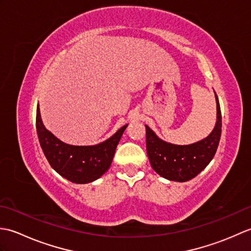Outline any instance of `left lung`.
Instances as JSON below:
<instances>
[{
	"label": "left lung",
	"instance_id": "1",
	"mask_svg": "<svg viewBox=\"0 0 251 251\" xmlns=\"http://www.w3.org/2000/svg\"><path fill=\"white\" fill-rule=\"evenodd\" d=\"M217 101V123L214 130L205 139L189 146H176L159 139L146 126L147 152L152 168L168 180L184 182L196 177L214 158L221 137V110Z\"/></svg>",
	"mask_w": 251,
	"mask_h": 251
}]
</instances>
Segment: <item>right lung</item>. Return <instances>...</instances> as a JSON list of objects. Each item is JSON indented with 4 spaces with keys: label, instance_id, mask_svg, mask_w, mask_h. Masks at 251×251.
<instances>
[{
    "label": "right lung",
    "instance_id": "obj_1",
    "mask_svg": "<svg viewBox=\"0 0 251 251\" xmlns=\"http://www.w3.org/2000/svg\"><path fill=\"white\" fill-rule=\"evenodd\" d=\"M126 127L127 125L123 126L110 139L97 146L66 145L45 128L37 104L36 132L44 155L58 174L74 183L92 182L109 169L117 143Z\"/></svg>",
    "mask_w": 251,
    "mask_h": 251
}]
</instances>
